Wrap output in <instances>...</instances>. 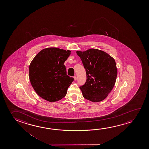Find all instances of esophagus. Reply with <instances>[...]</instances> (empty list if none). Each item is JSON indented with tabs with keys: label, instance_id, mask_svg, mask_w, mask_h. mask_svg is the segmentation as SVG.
Wrapping results in <instances>:
<instances>
[{
	"label": "esophagus",
	"instance_id": "esophagus-1",
	"mask_svg": "<svg viewBox=\"0 0 149 149\" xmlns=\"http://www.w3.org/2000/svg\"><path fill=\"white\" fill-rule=\"evenodd\" d=\"M74 81H76V79H77V77H76V76H74Z\"/></svg>",
	"mask_w": 149,
	"mask_h": 149
}]
</instances>
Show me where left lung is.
Listing matches in <instances>:
<instances>
[{
  "instance_id": "left-lung-1",
  "label": "left lung",
  "mask_w": 149,
  "mask_h": 149,
  "mask_svg": "<svg viewBox=\"0 0 149 149\" xmlns=\"http://www.w3.org/2000/svg\"><path fill=\"white\" fill-rule=\"evenodd\" d=\"M86 72V81L79 88L86 99L96 102L107 97L117 77L114 59L104 51L97 49L77 51Z\"/></svg>"
}]
</instances>
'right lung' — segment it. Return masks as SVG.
<instances>
[{
    "label": "right lung",
    "mask_w": 149,
    "mask_h": 149,
    "mask_svg": "<svg viewBox=\"0 0 149 149\" xmlns=\"http://www.w3.org/2000/svg\"><path fill=\"white\" fill-rule=\"evenodd\" d=\"M71 51L56 48L43 49L29 66L30 82L37 95L49 102L64 98L74 78L66 74L64 62Z\"/></svg>",
    "instance_id": "right-lung-1"
}]
</instances>
